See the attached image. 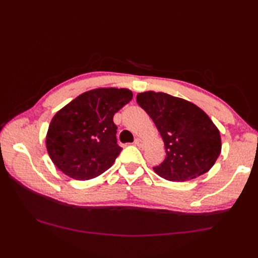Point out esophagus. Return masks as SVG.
Instances as JSON below:
<instances>
[{"label":"esophagus","instance_id":"esophagus-1","mask_svg":"<svg viewBox=\"0 0 258 258\" xmlns=\"http://www.w3.org/2000/svg\"><path fill=\"white\" fill-rule=\"evenodd\" d=\"M135 145H138L139 147H143L144 146V141L142 139H136L134 142Z\"/></svg>","mask_w":258,"mask_h":258}]
</instances>
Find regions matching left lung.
<instances>
[{
	"label": "left lung",
	"instance_id": "obj_1",
	"mask_svg": "<svg viewBox=\"0 0 258 258\" xmlns=\"http://www.w3.org/2000/svg\"><path fill=\"white\" fill-rule=\"evenodd\" d=\"M160 132L166 157L153 167L161 177L184 182L208 172L221 154L220 131L195 104L162 92L136 96Z\"/></svg>",
	"mask_w": 258,
	"mask_h": 258
}]
</instances>
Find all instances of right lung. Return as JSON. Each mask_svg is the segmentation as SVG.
Wrapping results in <instances>:
<instances>
[{
	"label": "right lung",
	"instance_id": "add662e5",
	"mask_svg": "<svg viewBox=\"0 0 258 258\" xmlns=\"http://www.w3.org/2000/svg\"><path fill=\"white\" fill-rule=\"evenodd\" d=\"M133 98L127 89L87 91L54 115L46 134L52 162L65 175L86 180L113 165L122 151L114 114Z\"/></svg>",
	"mask_w": 258,
	"mask_h": 258
}]
</instances>
